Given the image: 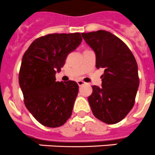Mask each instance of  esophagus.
<instances>
[{"label":"esophagus","instance_id":"esophagus-1","mask_svg":"<svg viewBox=\"0 0 155 155\" xmlns=\"http://www.w3.org/2000/svg\"><path fill=\"white\" fill-rule=\"evenodd\" d=\"M77 83H78V85H79V87H81V86L84 85L86 83H85V82L82 81V80H79V81H77Z\"/></svg>","mask_w":155,"mask_h":155}]
</instances>
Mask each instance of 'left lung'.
I'll list each match as a JSON object with an SVG mask.
<instances>
[{
  "label": "left lung",
  "instance_id": "1",
  "mask_svg": "<svg viewBox=\"0 0 155 155\" xmlns=\"http://www.w3.org/2000/svg\"><path fill=\"white\" fill-rule=\"evenodd\" d=\"M96 54L97 68H104L102 87L92 86L88 101L94 115L115 124L131 111L140 84L138 68L132 51L122 40L105 30L82 33Z\"/></svg>",
  "mask_w": 155,
  "mask_h": 155
}]
</instances>
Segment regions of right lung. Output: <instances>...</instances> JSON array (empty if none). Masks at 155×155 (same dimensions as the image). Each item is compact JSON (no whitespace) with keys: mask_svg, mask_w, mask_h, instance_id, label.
Masks as SVG:
<instances>
[{"mask_svg":"<svg viewBox=\"0 0 155 155\" xmlns=\"http://www.w3.org/2000/svg\"><path fill=\"white\" fill-rule=\"evenodd\" d=\"M81 41L79 33H51L36 39L24 54L18 73L24 104L43 126L59 127L72 115L79 86L56 82L55 73Z\"/></svg>","mask_w":155,"mask_h":155,"instance_id":"1","label":"right lung"}]
</instances>
